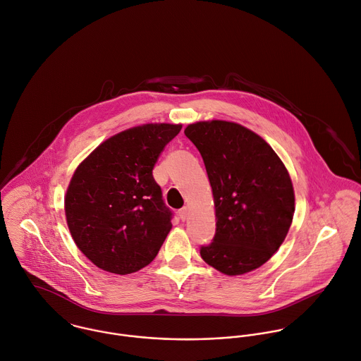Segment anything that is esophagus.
Listing matches in <instances>:
<instances>
[{"label": "esophagus", "mask_w": 361, "mask_h": 361, "mask_svg": "<svg viewBox=\"0 0 361 361\" xmlns=\"http://www.w3.org/2000/svg\"><path fill=\"white\" fill-rule=\"evenodd\" d=\"M188 216V211H187V208H181L180 211H178V217L184 221L185 219Z\"/></svg>", "instance_id": "esophagus-1"}]
</instances>
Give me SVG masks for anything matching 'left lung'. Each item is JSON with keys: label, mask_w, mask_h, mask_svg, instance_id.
<instances>
[{"label": "left lung", "mask_w": 361, "mask_h": 361, "mask_svg": "<svg viewBox=\"0 0 361 361\" xmlns=\"http://www.w3.org/2000/svg\"><path fill=\"white\" fill-rule=\"evenodd\" d=\"M185 137L197 146L214 192L216 233L201 245L202 259L224 275L264 265L283 243L294 214L288 170L259 135L228 121L191 124Z\"/></svg>", "instance_id": "1"}]
</instances>
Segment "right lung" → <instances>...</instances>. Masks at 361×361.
<instances>
[{"label":"right lung","mask_w":361,"mask_h":361,"mask_svg":"<svg viewBox=\"0 0 361 361\" xmlns=\"http://www.w3.org/2000/svg\"><path fill=\"white\" fill-rule=\"evenodd\" d=\"M181 130L146 124L96 147L76 169L66 195V216L78 248L97 268L127 275L157 255L173 212L152 170Z\"/></svg>","instance_id":"right-lung-1"}]
</instances>
